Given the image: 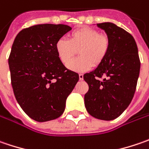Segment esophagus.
<instances>
[{
	"mask_svg": "<svg viewBox=\"0 0 149 149\" xmlns=\"http://www.w3.org/2000/svg\"><path fill=\"white\" fill-rule=\"evenodd\" d=\"M79 79L80 80H83V74H81V73L79 74Z\"/></svg>",
	"mask_w": 149,
	"mask_h": 149,
	"instance_id": "obj_1",
	"label": "esophagus"
}]
</instances>
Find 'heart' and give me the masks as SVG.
Wrapping results in <instances>:
<instances>
[{"instance_id":"obj_1","label":"heart","mask_w":149,"mask_h":149,"mask_svg":"<svg viewBox=\"0 0 149 149\" xmlns=\"http://www.w3.org/2000/svg\"><path fill=\"white\" fill-rule=\"evenodd\" d=\"M111 41L105 33L97 30L83 27L72 32L68 40L61 38L55 44L59 60L68 64L78 52L79 57L72 60L68 68L75 72H86L93 66H98L104 61L109 52Z\"/></svg>"}]
</instances>
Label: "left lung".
<instances>
[{
  "instance_id": "obj_1",
  "label": "left lung",
  "mask_w": 149,
  "mask_h": 149,
  "mask_svg": "<svg viewBox=\"0 0 149 149\" xmlns=\"http://www.w3.org/2000/svg\"><path fill=\"white\" fill-rule=\"evenodd\" d=\"M97 25L109 36L111 47L104 61L93 72L83 75L89 87L84 103L91 116L110 121L119 117L133 99L140 60L137 44L130 33L113 23Z\"/></svg>"
}]
</instances>
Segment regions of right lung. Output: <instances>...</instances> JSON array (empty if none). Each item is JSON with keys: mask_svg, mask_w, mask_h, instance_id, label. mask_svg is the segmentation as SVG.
I'll use <instances>...</instances> for the list:
<instances>
[{"mask_svg": "<svg viewBox=\"0 0 149 149\" xmlns=\"http://www.w3.org/2000/svg\"><path fill=\"white\" fill-rule=\"evenodd\" d=\"M72 28L39 24L22 30L11 47L8 63L14 95L22 110L37 122L59 118L79 76L59 60L55 44Z\"/></svg>", "mask_w": 149, "mask_h": 149, "instance_id": "obj_1", "label": "right lung"}]
</instances>
